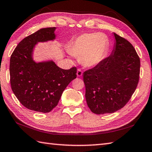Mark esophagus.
Here are the masks:
<instances>
[{"label": "esophagus", "instance_id": "esophagus-1", "mask_svg": "<svg viewBox=\"0 0 152 152\" xmlns=\"http://www.w3.org/2000/svg\"><path fill=\"white\" fill-rule=\"evenodd\" d=\"M76 74H77V76H78V77H80V76H82L83 72L81 70V69H78V70H77Z\"/></svg>", "mask_w": 152, "mask_h": 152}]
</instances>
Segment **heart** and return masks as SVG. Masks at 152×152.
Returning <instances> with one entry per match:
<instances>
[{"mask_svg":"<svg viewBox=\"0 0 152 152\" xmlns=\"http://www.w3.org/2000/svg\"><path fill=\"white\" fill-rule=\"evenodd\" d=\"M109 47V39L102 33H86L79 35L70 43L69 52L80 58L86 67L99 64L105 57Z\"/></svg>","mask_w":152,"mask_h":152,"instance_id":"heart-1","label":"heart"}]
</instances>
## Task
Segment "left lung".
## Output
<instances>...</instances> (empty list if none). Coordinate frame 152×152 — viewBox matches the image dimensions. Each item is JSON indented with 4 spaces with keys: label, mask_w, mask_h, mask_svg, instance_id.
<instances>
[{
    "label": "left lung",
    "mask_w": 152,
    "mask_h": 152,
    "mask_svg": "<svg viewBox=\"0 0 152 152\" xmlns=\"http://www.w3.org/2000/svg\"><path fill=\"white\" fill-rule=\"evenodd\" d=\"M111 54L83 74L86 99L91 112L112 113L123 108L135 91L140 61L132 45L113 33Z\"/></svg>",
    "instance_id": "obj_1"
}]
</instances>
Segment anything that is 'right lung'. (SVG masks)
Returning a JSON list of instances; mask_svg holds the SVG:
<instances>
[{
    "label": "right lung",
    "instance_id": "1",
    "mask_svg": "<svg viewBox=\"0 0 152 152\" xmlns=\"http://www.w3.org/2000/svg\"><path fill=\"white\" fill-rule=\"evenodd\" d=\"M55 27L40 29L25 37L10 56L12 90L27 109L49 113L58 105L67 86L76 78V67L59 68L52 60L35 62L33 52L39 42L55 39Z\"/></svg>",
    "mask_w": 152,
    "mask_h": 152
}]
</instances>
